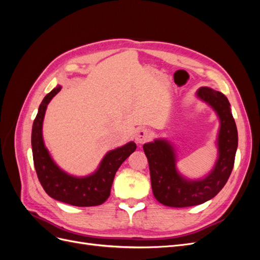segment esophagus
Wrapping results in <instances>:
<instances>
[{
	"instance_id": "1",
	"label": "esophagus",
	"mask_w": 260,
	"mask_h": 260,
	"mask_svg": "<svg viewBox=\"0 0 260 260\" xmlns=\"http://www.w3.org/2000/svg\"><path fill=\"white\" fill-rule=\"evenodd\" d=\"M152 138V132L144 129V128H141L137 131V135H136V141L139 144H144L146 143L147 141L151 140Z\"/></svg>"
}]
</instances>
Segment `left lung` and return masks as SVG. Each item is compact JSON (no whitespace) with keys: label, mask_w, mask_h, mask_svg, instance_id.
Wrapping results in <instances>:
<instances>
[{"label":"left lung","mask_w":260,"mask_h":260,"mask_svg":"<svg viewBox=\"0 0 260 260\" xmlns=\"http://www.w3.org/2000/svg\"><path fill=\"white\" fill-rule=\"evenodd\" d=\"M198 96L215 109L220 117L218 137L219 158L209 176L200 181H187L176 170L174 148L166 140L143 145L147 157L155 199L165 206L188 207L205 203L221 191L229 179L238 148V130L230 112V103L222 93L201 88Z\"/></svg>","instance_id":"left-lung-1"}]
</instances>
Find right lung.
<instances>
[{"instance_id": "obj_1", "label": "right lung", "mask_w": 260, "mask_h": 260, "mask_svg": "<svg viewBox=\"0 0 260 260\" xmlns=\"http://www.w3.org/2000/svg\"><path fill=\"white\" fill-rule=\"evenodd\" d=\"M59 91L58 85L43 99L32 125L31 145L38 179L44 191L54 200L78 207L101 205L111 195L118 168L136 151L137 145L135 142H130L108 152L98 171L92 176L76 178L65 174L54 164L42 140V123L46 106Z\"/></svg>"}]
</instances>
